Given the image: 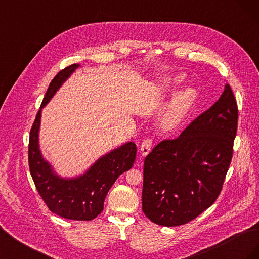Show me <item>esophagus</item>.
I'll list each match as a JSON object with an SVG mask.
<instances>
[{
  "instance_id": "1",
  "label": "esophagus",
  "mask_w": 259,
  "mask_h": 259,
  "mask_svg": "<svg viewBox=\"0 0 259 259\" xmlns=\"http://www.w3.org/2000/svg\"><path fill=\"white\" fill-rule=\"evenodd\" d=\"M151 147H152V139L146 138L142 143V146H140V153H142L143 156H146L149 152H150Z\"/></svg>"
}]
</instances>
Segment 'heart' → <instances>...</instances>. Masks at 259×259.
I'll return each instance as SVG.
<instances>
[{
  "label": "heart",
  "mask_w": 259,
  "mask_h": 259,
  "mask_svg": "<svg viewBox=\"0 0 259 259\" xmlns=\"http://www.w3.org/2000/svg\"><path fill=\"white\" fill-rule=\"evenodd\" d=\"M180 81H182L180 76L170 75L163 77L160 82V86L164 90H169L175 88ZM195 100H197V93L191 88H185L174 93L159 113V126L164 131H173L177 128L186 119V116L189 114Z\"/></svg>",
  "instance_id": "b5f03b06"
}]
</instances>
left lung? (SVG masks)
I'll list each match as a JSON object with an SVG mask.
<instances>
[{
	"label": "left lung",
	"mask_w": 259,
	"mask_h": 259,
	"mask_svg": "<svg viewBox=\"0 0 259 259\" xmlns=\"http://www.w3.org/2000/svg\"><path fill=\"white\" fill-rule=\"evenodd\" d=\"M238 107L229 84L208 110L175 139L156 145L144 162L143 210L175 227L208 208L222 191L233 153Z\"/></svg>",
	"instance_id": "8db88e82"
}]
</instances>
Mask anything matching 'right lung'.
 I'll use <instances>...</instances> for the list:
<instances>
[{
    "instance_id": "right-lung-1",
    "label": "right lung",
    "mask_w": 259,
    "mask_h": 259,
    "mask_svg": "<svg viewBox=\"0 0 259 259\" xmlns=\"http://www.w3.org/2000/svg\"><path fill=\"white\" fill-rule=\"evenodd\" d=\"M79 67L69 66L52 80L30 131L28 159L36 190L51 211L73 221H92L103 211L106 195L117 177L132 168L137 149L134 143H125L100 156L82 175L71 178L58 175L44 159L38 144L42 110Z\"/></svg>"
}]
</instances>
